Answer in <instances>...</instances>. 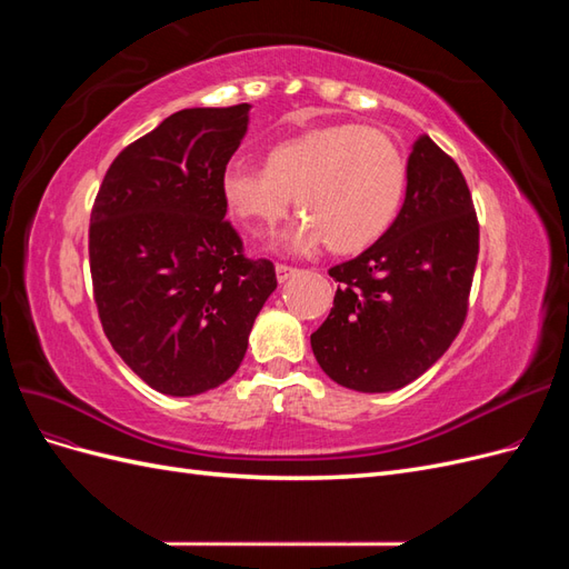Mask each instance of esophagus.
I'll list each match as a JSON object with an SVG mask.
<instances>
[{
    "label": "esophagus",
    "instance_id": "esophagus-1",
    "mask_svg": "<svg viewBox=\"0 0 569 569\" xmlns=\"http://www.w3.org/2000/svg\"><path fill=\"white\" fill-rule=\"evenodd\" d=\"M274 272H278V280L280 282H287L291 274L297 272V268L295 266H287V263H278V266H274Z\"/></svg>",
    "mask_w": 569,
    "mask_h": 569
}]
</instances>
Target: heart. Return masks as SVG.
Returning a JSON list of instances; mask_svg holds the SVG:
<instances>
[{"label": "heart", "instance_id": "1", "mask_svg": "<svg viewBox=\"0 0 569 569\" xmlns=\"http://www.w3.org/2000/svg\"><path fill=\"white\" fill-rule=\"evenodd\" d=\"M406 182V159L387 132L339 123L272 147L263 170L230 163L222 199L256 234L278 228L297 199L303 220L291 247L311 251L325 242L335 253H358L391 228Z\"/></svg>", "mask_w": 569, "mask_h": 569}]
</instances>
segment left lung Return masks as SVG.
Here are the masks:
<instances>
[{
  "label": "left lung",
  "instance_id": "left-lung-1",
  "mask_svg": "<svg viewBox=\"0 0 569 569\" xmlns=\"http://www.w3.org/2000/svg\"><path fill=\"white\" fill-rule=\"evenodd\" d=\"M479 222L458 163L429 137L408 159L406 201L360 256L332 266L337 295L311 335L327 377L356 391H391L432 368L468 318Z\"/></svg>",
  "mask_w": 569,
  "mask_h": 569
}]
</instances>
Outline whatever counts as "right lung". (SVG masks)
<instances>
[{
    "label": "right lung",
    "instance_id": "1",
    "mask_svg": "<svg viewBox=\"0 0 569 569\" xmlns=\"http://www.w3.org/2000/svg\"><path fill=\"white\" fill-rule=\"evenodd\" d=\"M249 104L182 109L109 166L90 216L97 313L123 363L161 393L194 396L237 372L278 287L226 220L222 173Z\"/></svg>",
    "mask_w": 569,
    "mask_h": 569
}]
</instances>
